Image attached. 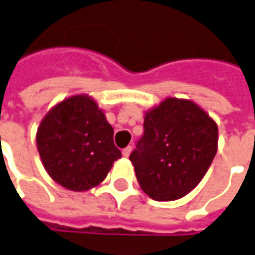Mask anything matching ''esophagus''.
Segmentation results:
<instances>
[{
  "label": "esophagus",
  "mask_w": 255,
  "mask_h": 255,
  "mask_svg": "<svg viewBox=\"0 0 255 255\" xmlns=\"http://www.w3.org/2000/svg\"><path fill=\"white\" fill-rule=\"evenodd\" d=\"M130 153H131V146H126V148L122 150V154H124V157H129Z\"/></svg>",
  "instance_id": "34e87169"
}]
</instances>
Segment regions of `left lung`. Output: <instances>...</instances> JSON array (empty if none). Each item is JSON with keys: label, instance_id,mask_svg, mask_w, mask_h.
I'll list each match as a JSON object with an SVG mask.
<instances>
[{"label": "left lung", "instance_id": "left-lung-1", "mask_svg": "<svg viewBox=\"0 0 255 255\" xmlns=\"http://www.w3.org/2000/svg\"><path fill=\"white\" fill-rule=\"evenodd\" d=\"M218 152V125L189 99L166 98L145 113L143 135L130 154L139 187L171 202L191 192Z\"/></svg>", "mask_w": 255, "mask_h": 255}]
</instances>
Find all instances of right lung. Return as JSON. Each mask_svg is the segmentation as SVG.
I'll return each instance as SVG.
<instances>
[{
  "instance_id": "add662e5",
  "label": "right lung",
  "mask_w": 255,
  "mask_h": 255,
  "mask_svg": "<svg viewBox=\"0 0 255 255\" xmlns=\"http://www.w3.org/2000/svg\"><path fill=\"white\" fill-rule=\"evenodd\" d=\"M113 135V126L97 101L79 94L45 114L36 143L49 177L70 191L83 192L101 184L122 156Z\"/></svg>"
}]
</instances>
